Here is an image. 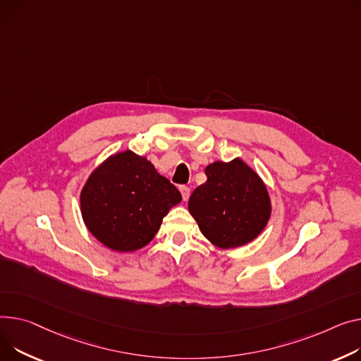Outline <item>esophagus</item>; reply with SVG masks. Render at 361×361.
I'll use <instances>...</instances> for the list:
<instances>
[{
    "label": "esophagus",
    "instance_id": "1",
    "mask_svg": "<svg viewBox=\"0 0 361 361\" xmlns=\"http://www.w3.org/2000/svg\"><path fill=\"white\" fill-rule=\"evenodd\" d=\"M180 191H181V196H183V200L187 202L188 197H190V188L187 185H181L180 187Z\"/></svg>",
    "mask_w": 361,
    "mask_h": 361
}]
</instances>
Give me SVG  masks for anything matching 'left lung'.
<instances>
[{
    "mask_svg": "<svg viewBox=\"0 0 361 361\" xmlns=\"http://www.w3.org/2000/svg\"><path fill=\"white\" fill-rule=\"evenodd\" d=\"M204 173L207 181L188 200V210L202 233L224 250L251 243L271 214L266 184L241 158L209 164Z\"/></svg>",
    "mask_w": 361,
    "mask_h": 361,
    "instance_id": "1",
    "label": "left lung"
}]
</instances>
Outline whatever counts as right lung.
I'll use <instances>...</instances> for the list:
<instances>
[{"instance_id": "obj_1", "label": "right lung", "mask_w": 361, "mask_h": 361, "mask_svg": "<svg viewBox=\"0 0 361 361\" xmlns=\"http://www.w3.org/2000/svg\"><path fill=\"white\" fill-rule=\"evenodd\" d=\"M80 200L88 231L107 248L132 252L152 241L181 195L151 161L123 151L95 168Z\"/></svg>"}]
</instances>
